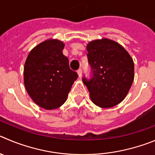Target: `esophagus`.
Wrapping results in <instances>:
<instances>
[{"label":"esophagus","instance_id":"esophagus-1","mask_svg":"<svg viewBox=\"0 0 155 155\" xmlns=\"http://www.w3.org/2000/svg\"><path fill=\"white\" fill-rule=\"evenodd\" d=\"M77 73H78V74H79V77H81V76H82V69H78V70H77Z\"/></svg>","mask_w":155,"mask_h":155}]
</instances>
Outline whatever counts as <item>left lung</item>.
Returning <instances> with one entry per match:
<instances>
[{
  "mask_svg": "<svg viewBox=\"0 0 155 155\" xmlns=\"http://www.w3.org/2000/svg\"><path fill=\"white\" fill-rule=\"evenodd\" d=\"M92 78L83 83L91 100L100 108H111L125 99L134 77L133 59L121 44L108 38L90 41L86 46Z\"/></svg>",
  "mask_w": 155,
  "mask_h": 155,
  "instance_id": "obj_1",
  "label": "left lung"
}]
</instances>
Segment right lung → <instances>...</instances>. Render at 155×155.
<instances>
[{
  "label": "right lung",
  "mask_w": 155,
  "mask_h": 155,
  "mask_svg": "<svg viewBox=\"0 0 155 155\" xmlns=\"http://www.w3.org/2000/svg\"><path fill=\"white\" fill-rule=\"evenodd\" d=\"M65 44L57 39H48L31 50L24 68L26 90L41 108L52 110L66 101L78 74L69 68L63 53Z\"/></svg>",
  "instance_id": "add662e5"
}]
</instances>
